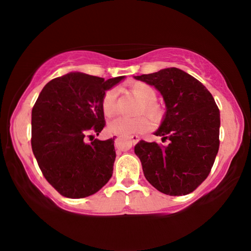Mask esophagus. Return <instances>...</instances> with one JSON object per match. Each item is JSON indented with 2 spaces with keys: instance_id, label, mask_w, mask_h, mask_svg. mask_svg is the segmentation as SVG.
Masks as SVG:
<instances>
[{
  "instance_id": "34e87169",
  "label": "esophagus",
  "mask_w": 251,
  "mask_h": 251,
  "mask_svg": "<svg viewBox=\"0 0 251 251\" xmlns=\"http://www.w3.org/2000/svg\"><path fill=\"white\" fill-rule=\"evenodd\" d=\"M127 139H129L131 144H136V143H138L139 137H138L137 135H131V136H128V137H127ZM116 142H117V138H116Z\"/></svg>"
}]
</instances>
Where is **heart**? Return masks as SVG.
Returning <instances> with one entry per match:
<instances>
[{
	"instance_id": "1",
	"label": "heart",
	"mask_w": 251,
	"mask_h": 251,
	"mask_svg": "<svg viewBox=\"0 0 251 251\" xmlns=\"http://www.w3.org/2000/svg\"><path fill=\"white\" fill-rule=\"evenodd\" d=\"M130 95L137 100L141 105L137 107V115L145 113L152 121L158 122L164 116V108L156 101V91L150 84L137 82L128 87ZM117 91L109 88L101 97V109L106 116H113L116 112ZM151 121L146 116H138L135 118L117 117L110 121L107 125L109 133L116 135H133L144 133L151 128Z\"/></svg>"
}]
</instances>
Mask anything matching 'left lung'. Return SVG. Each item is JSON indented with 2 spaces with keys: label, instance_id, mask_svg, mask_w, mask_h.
I'll use <instances>...</instances> for the list:
<instances>
[{
  "label": "left lung",
  "instance_id": "left-lung-1",
  "mask_svg": "<svg viewBox=\"0 0 251 251\" xmlns=\"http://www.w3.org/2000/svg\"><path fill=\"white\" fill-rule=\"evenodd\" d=\"M135 78L154 85L167 108L155 135L169 139L168 145L141 141L135 146L145 178L169 196L193 193L209 175L219 150L220 113L214 97L176 67Z\"/></svg>",
  "mask_w": 251,
  "mask_h": 251
}]
</instances>
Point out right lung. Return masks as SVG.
<instances>
[{"instance_id": "1", "label": "right lung", "mask_w": 251, "mask_h": 251, "mask_svg": "<svg viewBox=\"0 0 251 251\" xmlns=\"http://www.w3.org/2000/svg\"><path fill=\"white\" fill-rule=\"evenodd\" d=\"M123 78L69 73L49 82L37 97L32 109V151L45 179L62 196L88 197L112 177L115 139L92 138L106 125L101 97Z\"/></svg>"}]
</instances>
